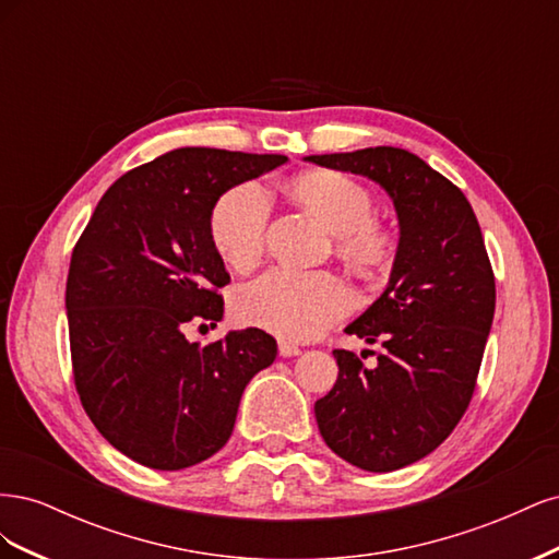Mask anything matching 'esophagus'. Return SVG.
<instances>
[{"label": "esophagus", "mask_w": 559, "mask_h": 559, "mask_svg": "<svg viewBox=\"0 0 559 559\" xmlns=\"http://www.w3.org/2000/svg\"><path fill=\"white\" fill-rule=\"evenodd\" d=\"M280 354H282V357H298V354H300V347H296V345H292V343L282 341V343H280Z\"/></svg>", "instance_id": "esophagus-1"}]
</instances>
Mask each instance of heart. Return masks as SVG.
Segmentation results:
<instances>
[{
	"label": "heart",
	"mask_w": 559,
	"mask_h": 559,
	"mask_svg": "<svg viewBox=\"0 0 559 559\" xmlns=\"http://www.w3.org/2000/svg\"><path fill=\"white\" fill-rule=\"evenodd\" d=\"M292 193L335 233V251L364 277H378L394 263V233L376 222V200L366 186L343 173H308L292 181ZM270 200L259 181L233 186L210 216V238L235 270H251L265 251ZM352 308L349 286L333 273H296L275 267L245 286L235 310L245 324L284 341H312Z\"/></svg>",
	"instance_id": "heart-1"
}]
</instances>
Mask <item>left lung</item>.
Masks as SVG:
<instances>
[{"label":"left lung","mask_w":559,"mask_h":559,"mask_svg":"<svg viewBox=\"0 0 559 559\" xmlns=\"http://www.w3.org/2000/svg\"><path fill=\"white\" fill-rule=\"evenodd\" d=\"M392 195L401 240L384 294L345 329L382 343L378 366L333 349L337 380L314 403L326 445L364 471L408 466L441 445L476 392L495 317V273L466 195L415 154L370 146L310 156Z\"/></svg>","instance_id":"1"}]
</instances>
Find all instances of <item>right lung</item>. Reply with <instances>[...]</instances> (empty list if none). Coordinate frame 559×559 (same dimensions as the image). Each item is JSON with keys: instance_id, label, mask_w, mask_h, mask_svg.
<instances>
[{"instance_id": "add662e5", "label": "right lung", "mask_w": 559, "mask_h": 559, "mask_svg": "<svg viewBox=\"0 0 559 559\" xmlns=\"http://www.w3.org/2000/svg\"><path fill=\"white\" fill-rule=\"evenodd\" d=\"M277 154L183 146L118 177L74 245L64 308L72 373L95 429L130 460L179 471L210 460L235 427L247 382L277 357L261 329L189 343L216 326L230 282L210 216Z\"/></svg>"}]
</instances>
